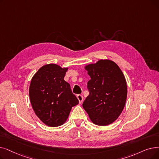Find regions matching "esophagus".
Segmentation results:
<instances>
[{"label":"esophagus","mask_w":159,"mask_h":159,"mask_svg":"<svg viewBox=\"0 0 159 159\" xmlns=\"http://www.w3.org/2000/svg\"><path fill=\"white\" fill-rule=\"evenodd\" d=\"M77 98L79 101V103L80 104V103H82V101H83V97H82V95H77Z\"/></svg>","instance_id":"esophagus-1"}]
</instances>
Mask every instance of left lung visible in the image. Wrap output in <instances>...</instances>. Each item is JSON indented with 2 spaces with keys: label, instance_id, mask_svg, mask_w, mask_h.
<instances>
[{
  "label": "left lung",
  "instance_id": "8db88e82",
  "mask_svg": "<svg viewBox=\"0 0 159 159\" xmlns=\"http://www.w3.org/2000/svg\"><path fill=\"white\" fill-rule=\"evenodd\" d=\"M91 79L88 82L89 95L82 107L91 121L106 126L114 122L125 107L127 82L120 67L105 59L84 67Z\"/></svg>",
  "mask_w": 159,
  "mask_h": 159
}]
</instances>
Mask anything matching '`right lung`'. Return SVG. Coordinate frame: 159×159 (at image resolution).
<instances>
[{"mask_svg":"<svg viewBox=\"0 0 159 159\" xmlns=\"http://www.w3.org/2000/svg\"><path fill=\"white\" fill-rule=\"evenodd\" d=\"M68 67L55 64L43 66L32 77L29 97L38 118L49 127H58L67 121L79 100L64 80Z\"/></svg>","mask_w":159,"mask_h":159,"instance_id":"add662e5","label":"right lung"}]
</instances>
